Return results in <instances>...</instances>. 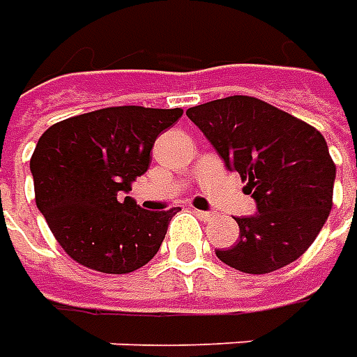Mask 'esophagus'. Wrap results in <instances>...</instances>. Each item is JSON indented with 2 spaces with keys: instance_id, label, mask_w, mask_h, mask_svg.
Masks as SVG:
<instances>
[{
  "instance_id": "obj_1",
  "label": "esophagus",
  "mask_w": 357,
  "mask_h": 357,
  "mask_svg": "<svg viewBox=\"0 0 357 357\" xmlns=\"http://www.w3.org/2000/svg\"><path fill=\"white\" fill-rule=\"evenodd\" d=\"M195 214L201 218V220H211V218H214V214L206 213V211H195Z\"/></svg>"
}]
</instances>
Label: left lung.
Listing matches in <instances>:
<instances>
[{
	"mask_svg": "<svg viewBox=\"0 0 357 357\" xmlns=\"http://www.w3.org/2000/svg\"><path fill=\"white\" fill-rule=\"evenodd\" d=\"M230 172L248 181L253 216L236 218L239 239L216 257L236 271L266 274L294 263L333 208L336 166L315 127L253 96L187 109Z\"/></svg>",
	"mask_w": 357,
	"mask_h": 357,
	"instance_id": "left-lung-1",
	"label": "left lung"
}]
</instances>
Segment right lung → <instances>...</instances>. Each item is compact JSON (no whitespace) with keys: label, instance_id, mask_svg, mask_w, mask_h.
I'll use <instances>...</instances> for the list:
<instances>
[{"label":"right lung","instance_id":"1","mask_svg":"<svg viewBox=\"0 0 357 357\" xmlns=\"http://www.w3.org/2000/svg\"><path fill=\"white\" fill-rule=\"evenodd\" d=\"M181 116V108L116 106L42 133L31 158L36 206L79 265L127 274L158 253L179 208L144 211L123 193L149 170L156 137Z\"/></svg>","mask_w":357,"mask_h":357}]
</instances>
